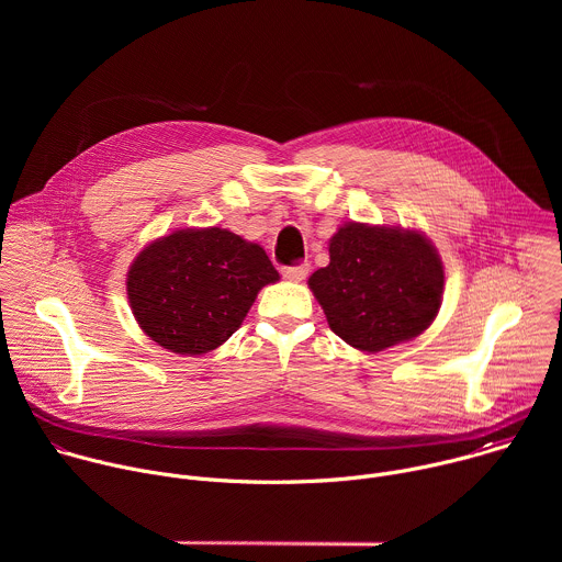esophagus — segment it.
<instances>
[{"label":"esophagus","mask_w":562,"mask_h":562,"mask_svg":"<svg viewBox=\"0 0 562 562\" xmlns=\"http://www.w3.org/2000/svg\"><path fill=\"white\" fill-rule=\"evenodd\" d=\"M308 273V265L306 262H300V265H293V267H282V276L291 282H302Z\"/></svg>","instance_id":"34e87169"}]
</instances>
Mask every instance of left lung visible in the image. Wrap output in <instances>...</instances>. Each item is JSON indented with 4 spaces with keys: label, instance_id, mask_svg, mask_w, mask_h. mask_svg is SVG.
I'll return each instance as SVG.
<instances>
[{
    "label": "left lung",
    "instance_id": "8db88e82",
    "mask_svg": "<svg viewBox=\"0 0 562 562\" xmlns=\"http://www.w3.org/2000/svg\"><path fill=\"white\" fill-rule=\"evenodd\" d=\"M329 258L308 286L347 345L375 353L414 340L434 323L445 271L423 233L349 222L331 237Z\"/></svg>",
    "mask_w": 562,
    "mask_h": 562
}]
</instances>
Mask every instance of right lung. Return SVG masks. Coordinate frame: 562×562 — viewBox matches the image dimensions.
Instances as JSON below:
<instances>
[{"label":"right lung","mask_w":562,"mask_h":562,"mask_svg":"<svg viewBox=\"0 0 562 562\" xmlns=\"http://www.w3.org/2000/svg\"><path fill=\"white\" fill-rule=\"evenodd\" d=\"M280 276L260 245L226 228H182L131 265L128 302L144 334L173 353L217 349L243 325L258 291Z\"/></svg>","instance_id":"obj_1"}]
</instances>
